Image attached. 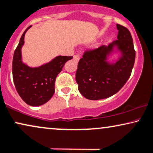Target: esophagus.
I'll use <instances>...</instances> for the list:
<instances>
[{"mask_svg": "<svg viewBox=\"0 0 153 153\" xmlns=\"http://www.w3.org/2000/svg\"><path fill=\"white\" fill-rule=\"evenodd\" d=\"M73 60H74L75 62H78L79 60H80V56L78 54H75L74 56H73Z\"/></svg>", "mask_w": 153, "mask_h": 153, "instance_id": "1", "label": "esophagus"}]
</instances>
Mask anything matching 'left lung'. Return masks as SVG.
Masks as SVG:
<instances>
[{
	"label": "left lung",
	"mask_w": 153,
	"mask_h": 153,
	"mask_svg": "<svg viewBox=\"0 0 153 153\" xmlns=\"http://www.w3.org/2000/svg\"><path fill=\"white\" fill-rule=\"evenodd\" d=\"M117 40L108 46L85 51L79 61L75 80L78 90L86 99L98 100L114 95L131 74L136 59L132 36L125 27L117 24ZM114 51L121 55L117 61L110 63L108 58Z\"/></svg>",
	"instance_id": "1"
}]
</instances>
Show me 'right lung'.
<instances>
[{
    "mask_svg": "<svg viewBox=\"0 0 153 153\" xmlns=\"http://www.w3.org/2000/svg\"><path fill=\"white\" fill-rule=\"evenodd\" d=\"M31 27L22 34L14 52L13 78L17 93L23 101L28 105L38 107L46 103L53 95L56 78L65 63L73 56H59L50 62L35 68L23 63L21 49L25 43V34Z\"/></svg>",
    "mask_w": 153,
    "mask_h": 153,
    "instance_id": "1",
    "label": "right lung"
}]
</instances>
